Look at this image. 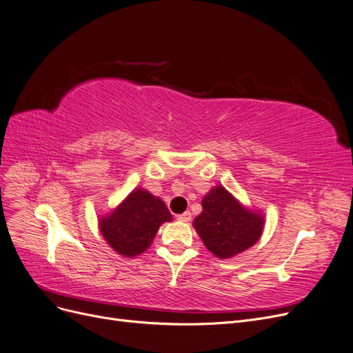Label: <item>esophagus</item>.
Segmentation results:
<instances>
[{
	"mask_svg": "<svg viewBox=\"0 0 353 353\" xmlns=\"http://www.w3.org/2000/svg\"><path fill=\"white\" fill-rule=\"evenodd\" d=\"M176 219H178L179 221H184V223H188V221L191 220V213H190V211H185V213H182V214H178V216H176Z\"/></svg>",
	"mask_w": 353,
	"mask_h": 353,
	"instance_id": "1",
	"label": "esophagus"
}]
</instances>
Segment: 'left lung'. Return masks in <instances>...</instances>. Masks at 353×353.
<instances>
[{"label": "left lung", "mask_w": 353, "mask_h": 353, "mask_svg": "<svg viewBox=\"0 0 353 353\" xmlns=\"http://www.w3.org/2000/svg\"><path fill=\"white\" fill-rule=\"evenodd\" d=\"M203 211L192 221L204 246L220 259H228L255 245L263 232V214L246 208L224 187L204 195Z\"/></svg>", "instance_id": "obj_1"}]
</instances>
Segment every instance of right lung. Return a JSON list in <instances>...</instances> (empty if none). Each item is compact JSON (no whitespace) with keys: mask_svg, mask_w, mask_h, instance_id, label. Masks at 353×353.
<instances>
[{"mask_svg":"<svg viewBox=\"0 0 353 353\" xmlns=\"http://www.w3.org/2000/svg\"><path fill=\"white\" fill-rule=\"evenodd\" d=\"M171 220L172 214L161 199L137 188L98 223L111 249L124 258H134L152 245L161 225Z\"/></svg>","mask_w":353,"mask_h":353,"instance_id":"right-lung-1","label":"right lung"}]
</instances>
